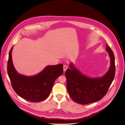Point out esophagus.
<instances>
[{
  "instance_id": "34e87169",
  "label": "esophagus",
  "mask_w": 125,
  "mask_h": 125,
  "mask_svg": "<svg viewBox=\"0 0 125 125\" xmlns=\"http://www.w3.org/2000/svg\"><path fill=\"white\" fill-rule=\"evenodd\" d=\"M63 71L64 72L66 71V70L67 69V67L66 65H64L63 66Z\"/></svg>"
}]
</instances>
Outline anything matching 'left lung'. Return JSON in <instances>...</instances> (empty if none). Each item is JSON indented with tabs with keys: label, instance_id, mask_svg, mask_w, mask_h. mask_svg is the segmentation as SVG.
I'll use <instances>...</instances> for the list:
<instances>
[{
	"label": "left lung",
	"instance_id": "1",
	"mask_svg": "<svg viewBox=\"0 0 125 125\" xmlns=\"http://www.w3.org/2000/svg\"><path fill=\"white\" fill-rule=\"evenodd\" d=\"M106 51L110 59L108 71L100 77H91L80 71L73 62L65 72L67 89L72 100L81 104H87L101 100L106 94L115 74V59L108 45Z\"/></svg>",
	"mask_w": 125,
	"mask_h": 125
}]
</instances>
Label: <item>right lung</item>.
<instances>
[{
    "mask_svg": "<svg viewBox=\"0 0 125 125\" xmlns=\"http://www.w3.org/2000/svg\"><path fill=\"white\" fill-rule=\"evenodd\" d=\"M12 47L10 52L7 70L12 87L18 95L32 102H40L50 94L54 83L63 73V64L47 66L36 75L26 76L17 71L12 60Z\"/></svg>",
    "mask_w": 125,
    "mask_h": 125,
    "instance_id": "1",
    "label": "right lung"
}]
</instances>
